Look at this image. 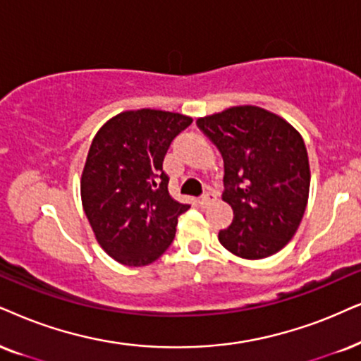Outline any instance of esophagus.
<instances>
[{"mask_svg": "<svg viewBox=\"0 0 361 361\" xmlns=\"http://www.w3.org/2000/svg\"><path fill=\"white\" fill-rule=\"evenodd\" d=\"M214 200H216V195L214 193H212V191H209V193H207L203 196L202 200H200V207H203V208H207V207H209V204H212Z\"/></svg>", "mask_w": 361, "mask_h": 361, "instance_id": "obj_1", "label": "esophagus"}]
</instances>
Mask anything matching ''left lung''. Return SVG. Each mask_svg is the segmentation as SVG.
I'll return each mask as SVG.
<instances>
[{
	"instance_id": "8db88e82",
	"label": "left lung",
	"mask_w": 361,
	"mask_h": 361,
	"mask_svg": "<svg viewBox=\"0 0 361 361\" xmlns=\"http://www.w3.org/2000/svg\"><path fill=\"white\" fill-rule=\"evenodd\" d=\"M225 161L223 202L233 221L218 233L228 252L262 259L280 252L298 230L310 193L302 135L268 109L241 104L196 120Z\"/></svg>"
}]
</instances>
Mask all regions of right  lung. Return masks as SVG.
I'll return each instance as SVG.
<instances>
[{
	"mask_svg": "<svg viewBox=\"0 0 361 361\" xmlns=\"http://www.w3.org/2000/svg\"><path fill=\"white\" fill-rule=\"evenodd\" d=\"M193 118L130 109L94 135L81 173V203L99 246L125 267H147L166 252L178 216L190 208L171 198L163 170L175 136Z\"/></svg>",
	"mask_w": 361,
	"mask_h": 361,
	"instance_id": "1",
	"label": "right lung"
}]
</instances>
